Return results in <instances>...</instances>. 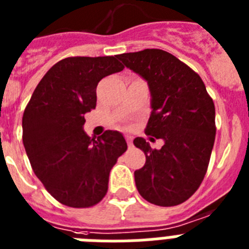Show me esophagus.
Listing matches in <instances>:
<instances>
[{"instance_id": "1", "label": "esophagus", "mask_w": 249, "mask_h": 249, "mask_svg": "<svg viewBox=\"0 0 249 249\" xmlns=\"http://www.w3.org/2000/svg\"><path fill=\"white\" fill-rule=\"evenodd\" d=\"M125 139H126V143H128L129 147H131V145H133V139H131L130 135H126V137H125Z\"/></svg>"}]
</instances>
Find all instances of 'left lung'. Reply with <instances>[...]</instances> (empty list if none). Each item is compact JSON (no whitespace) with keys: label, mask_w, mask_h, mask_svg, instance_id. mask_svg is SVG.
I'll list each match as a JSON object with an SVG mask.
<instances>
[{"label":"left lung","mask_w":249,"mask_h":249,"mask_svg":"<svg viewBox=\"0 0 249 249\" xmlns=\"http://www.w3.org/2000/svg\"><path fill=\"white\" fill-rule=\"evenodd\" d=\"M118 58L148 82L153 110L144 131L164 141L153 149L143 138L134 139L145 154L144 167L134 172L138 191L154 205H179L208 171L216 133L214 101L201 77L168 52L144 49Z\"/></svg>","instance_id":"1"}]
</instances>
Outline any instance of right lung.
<instances>
[{
    "label": "right lung",
    "instance_id": "right-lung-1",
    "mask_svg": "<svg viewBox=\"0 0 249 249\" xmlns=\"http://www.w3.org/2000/svg\"><path fill=\"white\" fill-rule=\"evenodd\" d=\"M124 66L115 57H70L54 64L34 89L22 116V143L31 168L54 199L91 208L108 189V175L128 149L121 133L97 139L83 131L96 107V87Z\"/></svg>",
    "mask_w": 249,
    "mask_h": 249
}]
</instances>
